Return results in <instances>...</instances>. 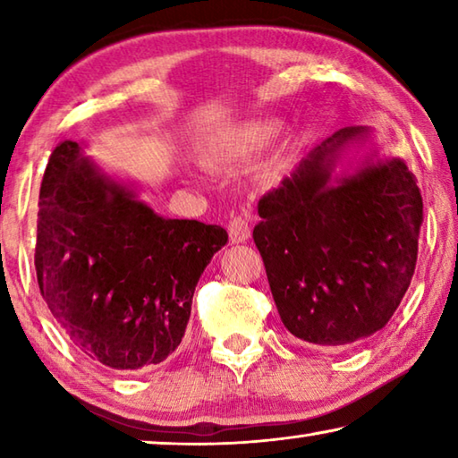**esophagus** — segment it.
Returning a JSON list of instances; mask_svg holds the SVG:
<instances>
[{
  "label": "esophagus",
  "mask_w": 458,
  "mask_h": 458,
  "mask_svg": "<svg viewBox=\"0 0 458 458\" xmlns=\"http://www.w3.org/2000/svg\"><path fill=\"white\" fill-rule=\"evenodd\" d=\"M228 234L234 244L246 242V240L250 238V222H248L246 216H234V218L228 222Z\"/></svg>",
  "instance_id": "34e87169"
}]
</instances>
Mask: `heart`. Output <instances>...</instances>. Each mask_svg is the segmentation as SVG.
<instances>
[{"mask_svg":"<svg viewBox=\"0 0 458 458\" xmlns=\"http://www.w3.org/2000/svg\"><path fill=\"white\" fill-rule=\"evenodd\" d=\"M283 123L278 119H257L220 135L206 147V159L214 165H228L250 159L275 141Z\"/></svg>","mask_w":458,"mask_h":458,"instance_id":"b5f03b06","label":"heart"}]
</instances>
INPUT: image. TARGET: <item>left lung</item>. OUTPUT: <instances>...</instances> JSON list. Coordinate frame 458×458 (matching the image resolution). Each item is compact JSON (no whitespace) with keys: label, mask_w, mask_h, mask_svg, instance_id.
Wrapping results in <instances>:
<instances>
[{"label":"left lung","mask_w":458,"mask_h":458,"mask_svg":"<svg viewBox=\"0 0 458 458\" xmlns=\"http://www.w3.org/2000/svg\"><path fill=\"white\" fill-rule=\"evenodd\" d=\"M368 135L339 129L259 201L252 238L278 315L313 345H352L386 327L416 268L422 196L404 161L368 157L333 177L345 147Z\"/></svg>","instance_id":"1"}]
</instances>
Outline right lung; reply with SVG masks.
Here are the masks:
<instances>
[{
    "mask_svg": "<svg viewBox=\"0 0 458 458\" xmlns=\"http://www.w3.org/2000/svg\"><path fill=\"white\" fill-rule=\"evenodd\" d=\"M226 242L216 224L155 214L81 143L52 151L38 201V284L72 344L103 366L135 371L174 353L199 276Z\"/></svg>",
    "mask_w": 458,
    "mask_h": 458,
    "instance_id": "obj_1",
    "label": "right lung"
}]
</instances>
